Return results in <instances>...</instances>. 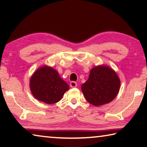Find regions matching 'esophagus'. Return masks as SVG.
<instances>
[{"mask_svg":"<svg viewBox=\"0 0 147 147\" xmlns=\"http://www.w3.org/2000/svg\"><path fill=\"white\" fill-rule=\"evenodd\" d=\"M70 86L71 88H76L77 86V83L76 82H74V81H72L70 82Z\"/></svg>","mask_w":147,"mask_h":147,"instance_id":"esophagus-1","label":"esophagus"}]
</instances>
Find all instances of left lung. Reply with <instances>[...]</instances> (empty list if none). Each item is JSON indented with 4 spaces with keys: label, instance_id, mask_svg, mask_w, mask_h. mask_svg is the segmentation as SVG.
Segmentation results:
<instances>
[{
    "label": "left lung",
    "instance_id": "obj_1",
    "mask_svg": "<svg viewBox=\"0 0 147 147\" xmlns=\"http://www.w3.org/2000/svg\"><path fill=\"white\" fill-rule=\"evenodd\" d=\"M120 80L113 69L102 65L90 71L88 80L82 86V91L87 101L98 106L110 102L117 95Z\"/></svg>",
    "mask_w": 147,
    "mask_h": 147
}]
</instances>
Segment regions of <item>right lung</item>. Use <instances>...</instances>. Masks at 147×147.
I'll return each instance as SVG.
<instances>
[{"label":"right lung","instance_id":"obj_1","mask_svg":"<svg viewBox=\"0 0 147 147\" xmlns=\"http://www.w3.org/2000/svg\"><path fill=\"white\" fill-rule=\"evenodd\" d=\"M30 87L35 98L49 104L59 102L69 89L58 72L47 66L35 72L30 78Z\"/></svg>","mask_w":147,"mask_h":147}]
</instances>
